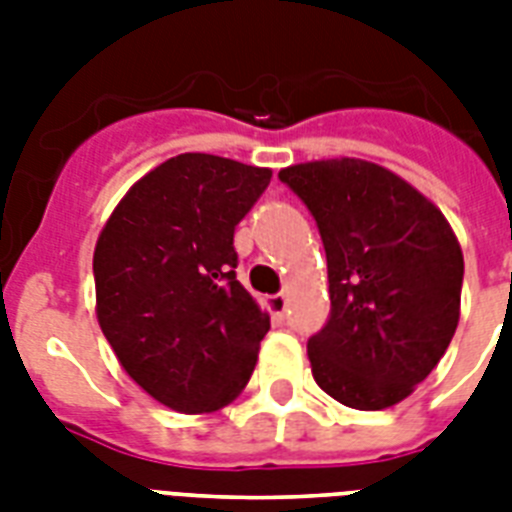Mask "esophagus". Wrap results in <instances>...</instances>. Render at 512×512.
Wrapping results in <instances>:
<instances>
[{
  "label": "esophagus",
  "instance_id": "esophagus-1",
  "mask_svg": "<svg viewBox=\"0 0 512 512\" xmlns=\"http://www.w3.org/2000/svg\"><path fill=\"white\" fill-rule=\"evenodd\" d=\"M265 308H268V313L273 316V321H281L284 319V313H287V297L284 295L265 297Z\"/></svg>",
  "mask_w": 512,
  "mask_h": 512
}]
</instances>
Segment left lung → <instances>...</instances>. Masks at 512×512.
I'll return each mask as SVG.
<instances>
[{
  "instance_id": "1",
  "label": "left lung",
  "mask_w": 512,
  "mask_h": 512,
  "mask_svg": "<svg viewBox=\"0 0 512 512\" xmlns=\"http://www.w3.org/2000/svg\"><path fill=\"white\" fill-rule=\"evenodd\" d=\"M327 249L332 316L308 340L313 380L361 412L412 396L460 321V241L444 212L396 172L364 159L292 164Z\"/></svg>"
}]
</instances>
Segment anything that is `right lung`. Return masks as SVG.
<instances>
[{"mask_svg":"<svg viewBox=\"0 0 512 512\" xmlns=\"http://www.w3.org/2000/svg\"><path fill=\"white\" fill-rule=\"evenodd\" d=\"M273 172L180 154L143 175L95 244V313L119 364L180 414L247 388L271 316L236 279L233 231Z\"/></svg>","mask_w":512,"mask_h":512,"instance_id":"right-lung-1","label":"right lung"}]
</instances>
